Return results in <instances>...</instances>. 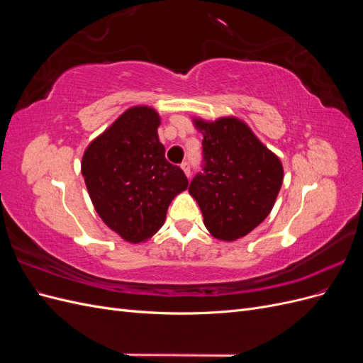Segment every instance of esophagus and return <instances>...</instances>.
I'll use <instances>...</instances> for the list:
<instances>
[{"label": "esophagus", "mask_w": 363, "mask_h": 363, "mask_svg": "<svg viewBox=\"0 0 363 363\" xmlns=\"http://www.w3.org/2000/svg\"><path fill=\"white\" fill-rule=\"evenodd\" d=\"M182 169L184 171L186 175H188V177H191V163L189 162H183L182 163Z\"/></svg>", "instance_id": "esophagus-1"}]
</instances>
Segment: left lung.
I'll return each mask as SVG.
<instances>
[{"instance_id": "8db88e82", "label": "left lung", "mask_w": 363, "mask_h": 363, "mask_svg": "<svg viewBox=\"0 0 363 363\" xmlns=\"http://www.w3.org/2000/svg\"><path fill=\"white\" fill-rule=\"evenodd\" d=\"M195 125L203 133V171L192 179L189 194L211 235L236 240L269 215L283 183V167L242 121L196 119Z\"/></svg>"}]
</instances>
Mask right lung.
Returning <instances> with one entry per match:
<instances>
[{
    "label": "right lung",
    "instance_id": "right-lung-1",
    "mask_svg": "<svg viewBox=\"0 0 363 363\" xmlns=\"http://www.w3.org/2000/svg\"><path fill=\"white\" fill-rule=\"evenodd\" d=\"M159 124L156 111L131 107L87 147L82 160L95 211L133 244L157 232L174 196L188 188L183 169L164 157Z\"/></svg>",
    "mask_w": 363,
    "mask_h": 363
}]
</instances>
